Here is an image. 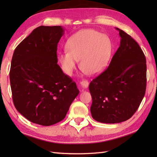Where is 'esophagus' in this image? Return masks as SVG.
I'll list each match as a JSON object with an SVG mask.
<instances>
[{
    "label": "esophagus",
    "mask_w": 157,
    "mask_h": 157,
    "mask_svg": "<svg viewBox=\"0 0 157 157\" xmlns=\"http://www.w3.org/2000/svg\"><path fill=\"white\" fill-rule=\"evenodd\" d=\"M88 82L86 80V79H84V80H82L80 82V85L83 88H87L88 86Z\"/></svg>",
    "instance_id": "esophagus-1"
}]
</instances>
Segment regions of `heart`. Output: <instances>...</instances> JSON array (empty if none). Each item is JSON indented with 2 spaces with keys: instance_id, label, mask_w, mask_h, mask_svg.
I'll use <instances>...</instances> for the list:
<instances>
[{
  "instance_id": "obj_1",
  "label": "heart",
  "mask_w": 157,
  "mask_h": 157,
  "mask_svg": "<svg viewBox=\"0 0 157 157\" xmlns=\"http://www.w3.org/2000/svg\"><path fill=\"white\" fill-rule=\"evenodd\" d=\"M67 51L58 55L63 71L71 75L79 60L80 67L86 73L95 75L107 65L112 52V44L107 36L94 29H87L77 32L66 44Z\"/></svg>"
}]
</instances>
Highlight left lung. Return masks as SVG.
Returning a JSON list of instances; mask_svg holds the SVG:
<instances>
[{
    "label": "left lung",
    "mask_w": 157,
    "mask_h": 157,
    "mask_svg": "<svg viewBox=\"0 0 157 157\" xmlns=\"http://www.w3.org/2000/svg\"><path fill=\"white\" fill-rule=\"evenodd\" d=\"M120 46L109 67L90 83V112L96 121L116 123L131 118L144 98L146 88V61L131 36L116 28Z\"/></svg>",
    "instance_id": "obj_1"
}]
</instances>
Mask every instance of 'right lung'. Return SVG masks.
<instances>
[{
    "label": "right lung",
    "mask_w": 157,
    "mask_h": 157,
    "mask_svg": "<svg viewBox=\"0 0 157 157\" xmlns=\"http://www.w3.org/2000/svg\"><path fill=\"white\" fill-rule=\"evenodd\" d=\"M61 26H39L13 52L9 77L13 101L32 123L54 125L65 117L79 94L75 82L57 64Z\"/></svg>",
    "instance_id": "add662e5"
}]
</instances>
